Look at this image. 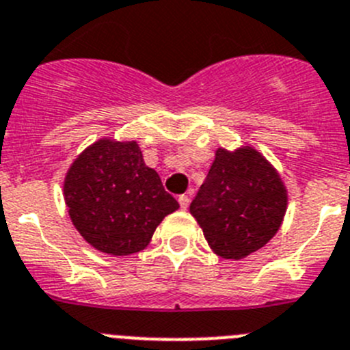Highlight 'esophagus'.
Wrapping results in <instances>:
<instances>
[{"mask_svg": "<svg viewBox=\"0 0 350 350\" xmlns=\"http://www.w3.org/2000/svg\"><path fill=\"white\" fill-rule=\"evenodd\" d=\"M178 202H179V206H181L183 211H187L188 206H190V197H188V195H181V197L178 198Z\"/></svg>", "mask_w": 350, "mask_h": 350, "instance_id": "1", "label": "esophagus"}]
</instances>
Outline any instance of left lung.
<instances>
[{"mask_svg": "<svg viewBox=\"0 0 350 350\" xmlns=\"http://www.w3.org/2000/svg\"><path fill=\"white\" fill-rule=\"evenodd\" d=\"M288 209L281 174L256 148L219 146L206 181L190 204L211 251L242 260L279 232Z\"/></svg>", "mask_w": 350, "mask_h": 350, "instance_id": "8db88e82", "label": "left lung"}]
</instances>
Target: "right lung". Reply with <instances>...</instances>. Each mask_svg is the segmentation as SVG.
I'll list each match as a JSON object with an SVG mask.
<instances>
[{
	"instance_id": "add662e5",
	"label": "right lung",
	"mask_w": 350,
	"mask_h": 350,
	"mask_svg": "<svg viewBox=\"0 0 350 350\" xmlns=\"http://www.w3.org/2000/svg\"><path fill=\"white\" fill-rule=\"evenodd\" d=\"M62 193L81 237L111 256L143 251L162 219L179 209L134 139L89 144L69 165Z\"/></svg>"
}]
</instances>
